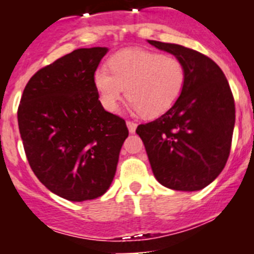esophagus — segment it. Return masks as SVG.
Returning a JSON list of instances; mask_svg holds the SVG:
<instances>
[{
  "instance_id": "esophagus-1",
  "label": "esophagus",
  "mask_w": 254,
  "mask_h": 254,
  "mask_svg": "<svg viewBox=\"0 0 254 254\" xmlns=\"http://www.w3.org/2000/svg\"><path fill=\"white\" fill-rule=\"evenodd\" d=\"M127 127H128V131L129 133H134V131H136V127H137V125L134 122H131V121H127Z\"/></svg>"
}]
</instances>
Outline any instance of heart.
Returning a JSON list of instances; mask_svg holds the SVG:
<instances>
[{
    "label": "heart",
    "mask_w": 254,
    "mask_h": 254,
    "mask_svg": "<svg viewBox=\"0 0 254 254\" xmlns=\"http://www.w3.org/2000/svg\"><path fill=\"white\" fill-rule=\"evenodd\" d=\"M108 68L95 69L93 80L100 103L117 111L125 95L133 113L158 117L179 99L186 84L185 64L176 56L147 49H126L108 60Z\"/></svg>",
    "instance_id": "b5f03b06"
}]
</instances>
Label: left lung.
Wrapping results in <instances>:
<instances>
[{
    "mask_svg": "<svg viewBox=\"0 0 254 254\" xmlns=\"http://www.w3.org/2000/svg\"><path fill=\"white\" fill-rule=\"evenodd\" d=\"M147 42L183 62L186 84L176 104L138 126L136 133L160 185L185 192L202 190L217 178L230 154L235 123L232 90L221 68L202 53Z\"/></svg>",
    "mask_w": 254,
    "mask_h": 254,
    "instance_id": "1",
    "label": "left lung"
}]
</instances>
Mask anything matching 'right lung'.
Segmentation results:
<instances>
[{"mask_svg":"<svg viewBox=\"0 0 254 254\" xmlns=\"http://www.w3.org/2000/svg\"><path fill=\"white\" fill-rule=\"evenodd\" d=\"M107 47L80 48L39 69L26 84L20 134L31 170L51 192L72 202L111 187L128 129L103 108L93 76Z\"/></svg>","mask_w":254,"mask_h":254,"instance_id":"obj_1","label":"right lung"}]
</instances>
